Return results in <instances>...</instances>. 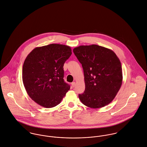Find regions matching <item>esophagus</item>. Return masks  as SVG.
<instances>
[{
  "instance_id": "esophagus-1",
  "label": "esophagus",
  "mask_w": 147,
  "mask_h": 147,
  "mask_svg": "<svg viewBox=\"0 0 147 147\" xmlns=\"http://www.w3.org/2000/svg\"><path fill=\"white\" fill-rule=\"evenodd\" d=\"M71 85H72V88H74V87L75 86V85H76V83H75V82H72Z\"/></svg>"
}]
</instances>
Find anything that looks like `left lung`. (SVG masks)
<instances>
[{
  "instance_id": "8db88e82",
  "label": "left lung",
  "mask_w": 147,
  "mask_h": 147,
  "mask_svg": "<svg viewBox=\"0 0 147 147\" xmlns=\"http://www.w3.org/2000/svg\"><path fill=\"white\" fill-rule=\"evenodd\" d=\"M84 70L85 89L79 95L86 106L99 108L109 104L122 83L120 61L112 50L95 44L73 50Z\"/></svg>"
}]
</instances>
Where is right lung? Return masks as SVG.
<instances>
[{
	"label": "right lung",
	"instance_id": "add662e5",
	"mask_svg": "<svg viewBox=\"0 0 147 147\" xmlns=\"http://www.w3.org/2000/svg\"><path fill=\"white\" fill-rule=\"evenodd\" d=\"M71 47L51 44L33 49L22 68V81L29 96L45 108L59 105L70 86L63 80V65L71 56Z\"/></svg>",
	"mask_w": 147,
	"mask_h": 147
}]
</instances>
